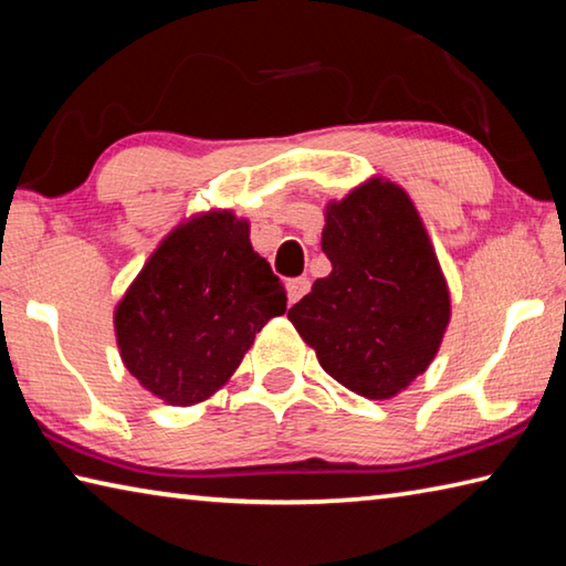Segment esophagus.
I'll list each match as a JSON object with an SVG mask.
<instances>
[{
	"mask_svg": "<svg viewBox=\"0 0 566 566\" xmlns=\"http://www.w3.org/2000/svg\"><path fill=\"white\" fill-rule=\"evenodd\" d=\"M306 292H310V280H306V276H294V280L286 282V296H290V304L300 302Z\"/></svg>",
	"mask_w": 566,
	"mask_h": 566,
	"instance_id": "34e87169",
	"label": "esophagus"
}]
</instances>
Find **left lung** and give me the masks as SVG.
<instances>
[{
  "instance_id": "8db88e82",
  "label": "left lung",
  "mask_w": 566,
  "mask_h": 566,
  "mask_svg": "<svg viewBox=\"0 0 566 566\" xmlns=\"http://www.w3.org/2000/svg\"><path fill=\"white\" fill-rule=\"evenodd\" d=\"M332 272L296 302L290 322L322 369L367 399L405 391L442 347L452 296L415 202L369 177L324 207Z\"/></svg>"
}]
</instances>
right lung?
Returning a JSON list of instances; mask_svg holds the SVG:
<instances>
[{
    "mask_svg": "<svg viewBox=\"0 0 566 566\" xmlns=\"http://www.w3.org/2000/svg\"><path fill=\"white\" fill-rule=\"evenodd\" d=\"M286 292L232 209L191 214L161 239L114 306L129 375L171 407L207 401L234 375Z\"/></svg>",
    "mask_w": 566,
    "mask_h": 566,
    "instance_id": "obj_1",
    "label": "right lung"
}]
</instances>
